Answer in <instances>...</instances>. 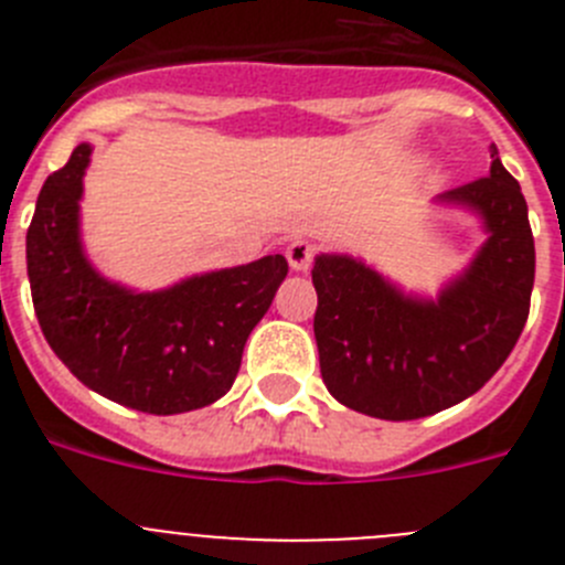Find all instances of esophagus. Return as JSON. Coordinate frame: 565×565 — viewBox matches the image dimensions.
<instances>
[{"mask_svg":"<svg viewBox=\"0 0 565 565\" xmlns=\"http://www.w3.org/2000/svg\"><path fill=\"white\" fill-rule=\"evenodd\" d=\"M313 254H317V248H313L311 243H306V239H294L291 246L286 248L288 266H291L294 271H308L313 263Z\"/></svg>","mask_w":565,"mask_h":565,"instance_id":"esophagus-1","label":"esophagus"}]
</instances>
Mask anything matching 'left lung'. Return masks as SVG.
Returning a JSON list of instances; mask_svg holds the SVG:
<instances>
[{"label": "left lung", "instance_id": "left-lung-1", "mask_svg": "<svg viewBox=\"0 0 565 565\" xmlns=\"http://www.w3.org/2000/svg\"><path fill=\"white\" fill-rule=\"evenodd\" d=\"M472 212L483 246L438 297L407 294L351 254L313 259V337L328 393L387 422L433 416L478 393L515 348L535 286L521 183L498 149L487 178L438 194Z\"/></svg>", "mask_w": 565, "mask_h": 565}]
</instances>
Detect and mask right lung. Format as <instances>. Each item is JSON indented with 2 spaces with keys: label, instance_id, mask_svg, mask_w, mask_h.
Here are the masks:
<instances>
[{
  "label": "right lung",
  "instance_id": "add662e5",
  "mask_svg": "<svg viewBox=\"0 0 565 565\" xmlns=\"http://www.w3.org/2000/svg\"><path fill=\"white\" fill-rule=\"evenodd\" d=\"M89 154L93 147L78 143L50 174L28 228V279L44 339L109 402L152 416L206 407L234 384L248 333L286 279V257L194 274L161 291L113 282L82 246Z\"/></svg>",
  "mask_w": 565,
  "mask_h": 565
}]
</instances>
